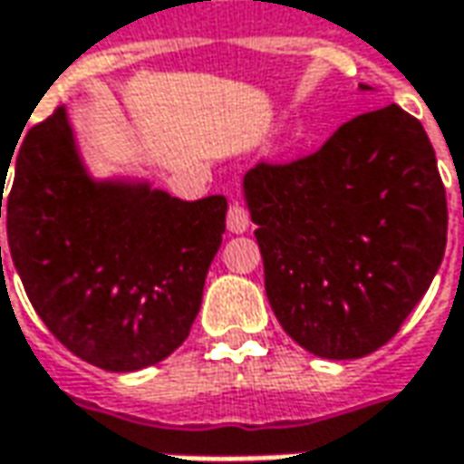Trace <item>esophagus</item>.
<instances>
[{
  "instance_id": "obj_1",
  "label": "esophagus",
  "mask_w": 464,
  "mask_h": 464,
  "mask_svg": "<svg viewBox=\"0 0 464 464\" xmlns=\"http://www.w3.org/2000/svg\"><path fill=\"white\" fill-rule=\"evenodd\" d=\"M247 227H250V217H247L245 206L229 204V211H227V229L232 235H242V232H247Z\"/></svg>"
}]
</instances>
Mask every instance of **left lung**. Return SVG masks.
I'll return each instance as SVG.
<instances>
[{"label": "left lung", "mask_w": 464, "mask_h": 464, "mask_svg": "<svg viewBox=\"0 0 464 464\" xmlns=\"http://www.w3.org/2000/svg\"><path fill=\"white\" fill-rule=\"evenodd\" d=\"M242 196L258 224L271 310L323 359L384 346L444 258L447 196L434 147L398 105L351 118L292 165L247 169Z\"/></svg>", "instance_id": "left-lung-1"}]
</instances>
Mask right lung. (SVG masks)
Wrapping results in <instances>:
<instances>
[{"instance_id": "add662e5", "label": "right lung", "mask_w": 464, "mask_h": 464, "mask_svg": "<svg viewBox=\"0 0 464 464\" xmlns=\"http://www.w3.org/2000/svg\"><path fill=\"white\" fill-rule=\"evenodd\" d=\"M7 161L15 180L2 199L5 162L0 217L5 201L9 256L45 328L105 372L168 359L201 310L227 198L180 201L147 178L92 175L66 105Z\"/></svg>"}]
</instances>
